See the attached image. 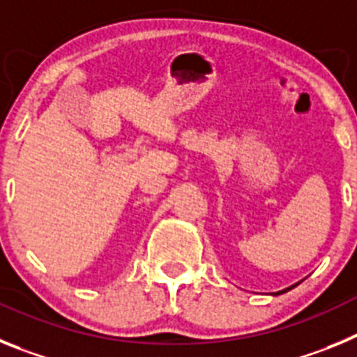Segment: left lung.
Instances as JSON below:
<instances>
[{
    "mask_svg": "<svg viewBox=\"0 0 357 357\" xmlns=\"http://www.w3.org/2000/svg\"><path fill=\"white\" fill-rule=\"evenodd\" d=\"M296 284H293V286H289V288H286V289H282V291H277V293H273V295H282V293H286V291H289V289L291 288H295Z\"/></svg>",
    "mask_w": 357,
    "mask_h": 357,
    "instance_id": "8db88e82",
    "label": "left lung"
}]
</instances>
